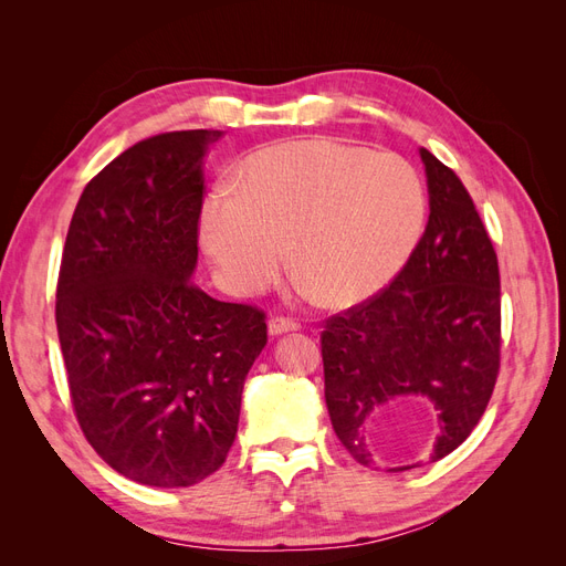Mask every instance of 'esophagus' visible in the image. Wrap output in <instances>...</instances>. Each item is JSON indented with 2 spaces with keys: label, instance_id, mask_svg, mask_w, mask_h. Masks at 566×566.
<instances>
[{
  "label": "esophagus",
  "instance_id": "esophagus-1",
  "mask_svg": "<svg viewBox=\"0 0 566 566\" xmlns=\"http://www.w3.org/2000/svg\"><path fill=\"white\" fill-rule=\"evenodd\" d=\"M300 328V325L295 323V321H290V318H271L269 321V335L271 337H279V335H285V333H295Z\"/></svg>",
  "mask_w": 566,
  "mask_h": 566
}]
</instances>
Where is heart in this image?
I'll return each mask as SVG.
<instances>
[{
  "label": "heart",
  "mask_w": 566,
  "mask_h": 566,
  "mask_svg": "<svg viewBox=\"0 0 566 566\" xmlns=\"http://www.w3.org/2000/svg\"><path fill=\"white\" fill-rule=\"evenodd\" d=\"M233 184L200 208V241L219 281L238 295L295 262L325 304L361 302L397 276L427 217L420 175L394 153L331 142H285L254 150Z\"/></svg>",
  "instance_id": "b5f03b06"
}]
</instances>
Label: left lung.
Masks as SVG:
<instances>
[{
  "instance_id": "left-lung-1",
  "label": "left lung",
  "mask_w": 566,
  "mask_h": 566,
  "mask_svg": "<svg viewBox=\"0 0 566 566\" xmlns=\"http://www.w3.org/2000/svg\"><path fill=\"white\" fill-rule=\"evenodd\" d=\"M420 158L430 193L420 243L385 290L331 316L321 333L333 430L373 470L382 468L373 432L403 406L437 413L432 462L455 451L484 416L501 368L499 256L453 169L427 148Z\"/></svg>"
}]
</instances>
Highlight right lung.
I'll list each match as a JSON object with an SVG mask.
<instances>
[{"label": "right lung", "mask_w": 566, "mask_h": 566, "mask_svg": "<svg viewBox=\"0 0 566 566\" xmlns=\"http://www.w3.org/2000/svg\"><path fill=\"white\" fill-rule=\"evenodd\" d=\"M221 134L167 132L119 153L84 186L65 238L56 328L75 416L136 484L193 486L224 465L266 345L264 312L191 281L202 163Z\"/></svg>", "instance_id": "right-lung-1"}]
</instances>
